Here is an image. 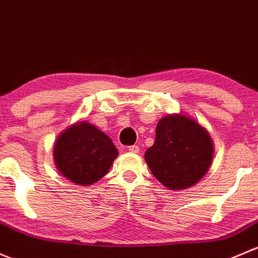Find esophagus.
<instances>
[{"label":"esophagus","instance_id":"1","mask_svg":"<svg viewBox=\"0 0 258 258\" xmlns=\"http://www.w3.org/2000/svg\"><path fill=\"white\" fill-rule=\"evenodd\" d=\"M128 150L133 154H138V153H139L140 149H139V147H138V145H130V147H128Z\"/></svg>","mask_w":258,"mask_h":258}]
</instances>
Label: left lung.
I'll use <instances>...</instances> for the list:
<instances>
[{
	"mask_svg": "<svg viewBox=\"0 0 258 258\" xmlns=\"http://www.w3.org/2000/svg\"><path fill=\"white\" fill-rule=\"evenodd\" d=\"M214 148L209 133L191 118L172 114L156 126L145 160L154 176L170 190L195 185L211 165Z\"/></svg>",
	"mask_w": 258,
	"mask_h": 258,
	"instance_id": "1",
	"label": "left lung"
}]
</instances>
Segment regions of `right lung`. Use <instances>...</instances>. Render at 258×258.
Listing matches in <instances>:
<instances>
[{
	"label": "right lung",
	"mask_w": 258,
	"mask_h": 258,
	"mask_svg": "<svg viewBox=\"0 0 258 258\" xmlns=\"http://www.w3.org/2000/svg\"><path fill=\"white\" fill-rule=\"evenodd\" d=\"M53 155L63 176L88 186L107 174L118 150L107 134L93 124L79 121L58 137Z\"/></svg>",
	"instance_id": "obj_1"
}]
</instances>
